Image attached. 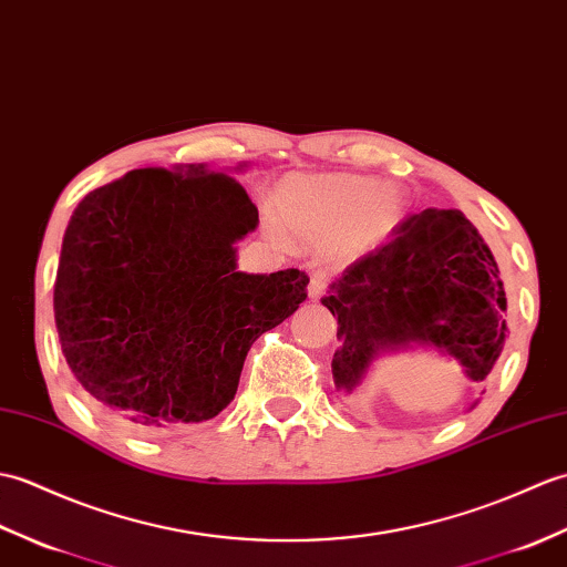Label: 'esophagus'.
I'll list each match as a JSON object with an SVG mask.
<instances>
[{"label": "esophagus", "instance_id": "obj_1", "mask_svg": "<svg viewBox=\"0 0 567 567\" xmlns=\"http://www.w3.org/2000/svg\"><path fill=\"white\" fill-rule=\"evenodd\" d=\"M327 284H330V274L318 269L310 274V284H308V291L312 298H320L327 291Z\"/></svg>", "mask_w": 567, "mask_h": 567}]
</instances>
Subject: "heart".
I'll use <instances>...</instances> for the list:
<instances>
[{"label": "heart", "mask_w": 567, "mask_h": 567, "mask_svg": "<svg viewBox=\"0 0 567 567\" xmlns=\"http://www.w3.org/2000/svg\"><path fill=\"white\" fill-rule=\"evenodd\" d=\"M276 210L296 240L361 255L393 235L405 198L395 186L359 174H293L279 186Z\"/></svg>", "instance_id": "b5f03b06"}]
</instances>
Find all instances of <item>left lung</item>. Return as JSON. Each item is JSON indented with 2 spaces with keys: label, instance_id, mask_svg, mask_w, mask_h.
<instances>
[{
  "label": "left lung",
  "instance_id": "left-lung-1",
  "mask_svg": "<svg viewBox=\"0 0 567 567\" xmlns=\"http://www.w3.org/2000/svg\"><path fill=\"white\" fill-rule=\"evenodd\" d=\"M322 306L337 318L332 375L347 390L381 351L410 344L436 347L463 363L468 381L483 383L509 332L497 261L456 208L400 220L388 243L330 284Z\"/></svg>",
  "mask_w": 567,
  "mask_h": 567
}]
</instances>
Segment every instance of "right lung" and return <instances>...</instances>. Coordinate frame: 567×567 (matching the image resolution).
Returning <instances> with one entry per match:
<instances>
[{
	"mask_svg": "<svg viewBox=\"0 0 567 567\" xmlns=\"http://www.w3.org/2000/svg\"><path fill=\"white\" fill-rule=\"evenodd\" d=\"M259 210L230 174L133 169L90 192L62 237L53 310L62 354L99 408L143 426L230 405L257 339L308 298V274L235 271Z\"/></svg>",
	"mask_w": 567,
	"mask_h": 567,
	"instance_id": "1",
	"label": "right lung"
}]
</instances>
